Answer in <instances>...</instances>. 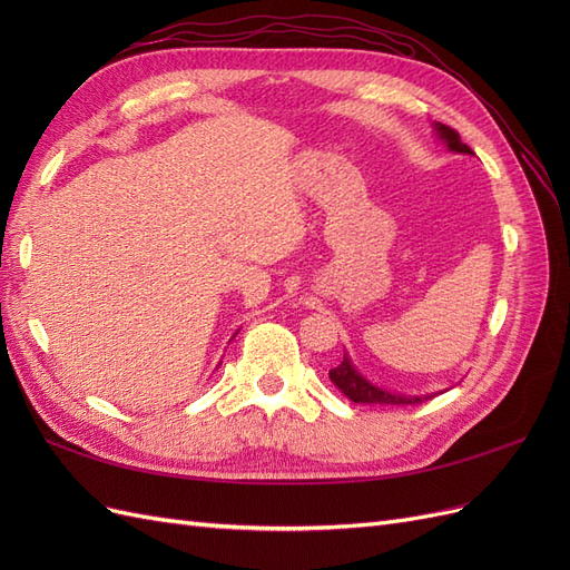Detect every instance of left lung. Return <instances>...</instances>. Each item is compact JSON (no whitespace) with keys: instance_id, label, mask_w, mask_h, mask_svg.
I'll use <instances>...</instances> for the list:
<instances>
[{"instance_id":"left-lung-1","label":"left lung","mask_w":570,"mask_h":570,"mask_svg":"<svg viewBox=\"0 0 570 570\" xmlns=\"http://www.w3.org/2000/svg\"><path fill=\"white\" fill-rule=\"evenodd\" d=\"M440 140L446 142V147H450L452 151H459V154H473V149L469 145L461 142V137L454 128L450 126H442L438 124L435 126ZM331 381L337 390H342L344 396H350V400L354 404H423L428 400H433L435 394H425V396H404V394H392L383 387H375L373 383H368L364 375H358V371L354 368V364L350 361V356L344 354L340 366L331 368Z\"/></svg>"}]
</instances>
